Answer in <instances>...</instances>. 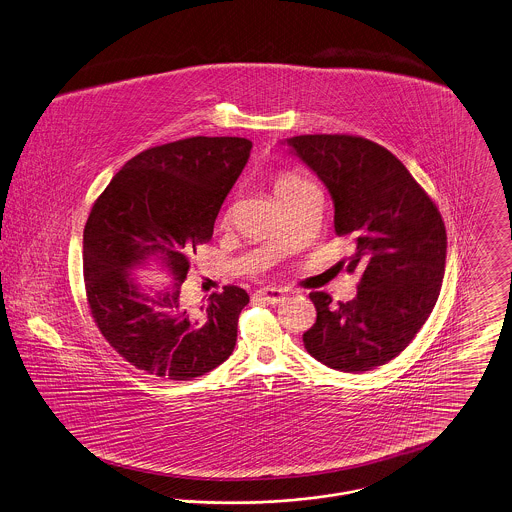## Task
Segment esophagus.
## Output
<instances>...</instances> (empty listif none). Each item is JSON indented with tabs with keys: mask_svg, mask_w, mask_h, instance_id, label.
I'll return each instance as SVG.
<instances>
[{
	"mask_svg": "<svg viewBox=\"0 0 512 512\" xmlns=\"http://www.w3.org/2000/svg\"><path fill=\"white\" fill-rule=\"evenodd\" d=\"M257 298H261L267 303H280L286 298V292L282 288H274V286H267V288H261L257 290Z\"/></svg>",
	"mask_w": 512,
	"mask_h": 512,
	"instance_id": "obj_1",
	"label": "esophagus"
}]
</instances>
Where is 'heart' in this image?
<instances>
[{
  "instance_id": "b5f03b06",
  "label": "heart",
  "mask_w": 512,
  "mask_h": 512,
  "mask_svg": "<svg viewBox=\"0 0 512 512\" xmlns=\"http://www.w3.org/2000/svg\"><path fill=\"white\" fill-rule=\"evenodd\" d=\"M309 185H313V183L305 180L303 176L296 174V172H278L272 178V189H274L278 201H284V199L296 195L303 187H309Z\"/></svg>"
}]
</instances>
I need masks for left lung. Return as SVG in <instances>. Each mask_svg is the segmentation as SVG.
Segmentation results:
<instances>
[{"instance_id": "obj_1", "label": "left lung", "mask_w": 512, "mask_h": 512, "mask_svg": "<svg viewBox=\"0 0 512 512\" xmlns=\"http://www.w3.org/2000/svg\"><path fill=\"white\" fill-rule=\"evenodd\" d=\"M288 145L321 178L334 203L336 236H352L358 296L332 305L311 292L317 321L303 332L305 350L331 369H375L414 340L431 315L445 276L443 216L406 166L360 135H300Z\"/></svg>"}]
</instances>
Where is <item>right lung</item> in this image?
Listing matches in <instances>:
<instances>
[{
	"mask_svg": "<svg viewBox=\"0 0 512 512\" xmlns=\"http://www.w3.org/2000/svg\"><path fill=\"white\" fill-rule=\"evenodd\" d=\"M253 143L189 137L133 156L92 205L83 232L85 296L92 321L123 360L164 381H191L234 352L249 303L240 286L191 309L180 300L189 259L212 238L214 220ZM160 256L177 286L145 297L126 272Z\"/></svg>",
	"mask_w": 512,
	"mask_h": 512,
	"instance_id": "right-lung-1",
	"label": "right lung"
}]
</instances>
